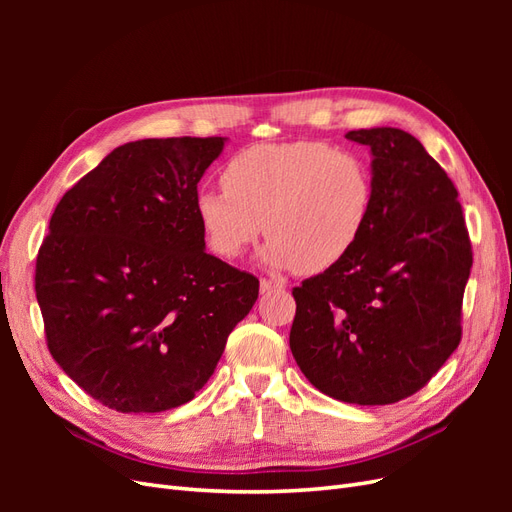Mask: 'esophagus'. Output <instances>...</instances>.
<instances>
[{
  "label": "esophagus",
  "instance_id": "esophagus-1",
  "mask_svg": "<svg viewBox=\"0 0 512 512\" xmlns=\"http://www.w3.org/2000/svg\"><path fill=\"white\" fill-rule=\"evenodd\" d=\"M284 288V284H280V282H273V280H267V277H262L260 280V292L265 294V292H271V290H282Z\"/></svg>",
  "mask_w": 512,
  "mask_h": 512
}]
</instances>
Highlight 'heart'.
Wrapping results in <instances>:
<instances>
[{
	"mask_svg": "<svg viewBox=\"0 0 512 512\" xmlns=\"http://www.w3.org/2000/svg\"><path fill=\"white\" fill-rule=\"evenodd\" d=\"M220 188H200L196 218L209 250L239 258L262 232L271 267L320 273L359 243L374 211V179L363 158L322 141L258 143L232 156Z\"/></svg>",
	"mask_w": 512,
	"mask_h": 512,
	"instance_id": "b5f03b06",
	"label": "heart"
}]
</instances>
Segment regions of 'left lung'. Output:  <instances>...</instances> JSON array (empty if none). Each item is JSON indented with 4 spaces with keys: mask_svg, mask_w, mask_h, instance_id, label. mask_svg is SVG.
<instances>
[{
    "mask_svg": "<svg viewBox=\"0 0 512 512\" xmlns=\"http://www.w3.org/2000/svg\"><path fill=\"white\" fill-rule=\"evenodd\" d=\"M346 138L374 156V211L342 262L292 288L290 350L320 393L386 406L421 391L459 346L472 243L457 188L412 134Z\"/></svg>",
    "mask_w": 512,
    "mask_h": 512,
    "instance_id": "left-lung-1",
    "label": "left lung"
}]
</instances>
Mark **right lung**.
Listing matches in <instances>:
<instances>
[{
    "label": "right lung",
    "mask_w": 512,
    "mask_h": 512,
    "mask_svg": "<svg viewBox=\"0 0 512 512\" xmlns=\"http://www.w3.org/2000/svg\"><path fill=\"white\" fill-rule=\"evenodd\" d=\"M222 136L113 149L59 200L36 258L57 365L117 412L188 404L258 299L254 275L205 252L194 196Z\"/></svg>",
    "instance_id": "1"
}]
</instances>
